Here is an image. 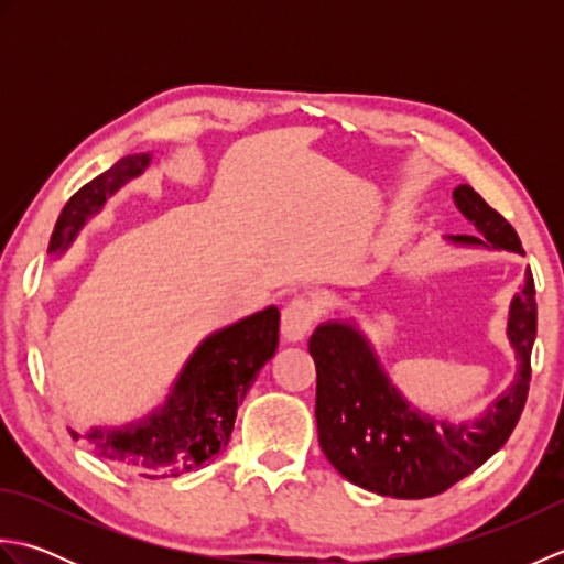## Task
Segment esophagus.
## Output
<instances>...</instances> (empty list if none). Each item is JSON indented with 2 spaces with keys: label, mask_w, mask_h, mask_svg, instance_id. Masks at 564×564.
<instances>
[{
  "label": "esophagus",
  "mask_w": 564,
  "mask_h": 564,
  "mask_svg": "<svg viewBox=\"0 0 564 564\" xmlns=\"http://www.w3.org/2000/svg\"><path fill=\"white\" fill-rule=\"evenodd\" d=\"M317 322V305L310 297H293L281 313V332L285 341H303Z\"/></svg>",
  "instance_id": "34e87169"
}]
</instances>
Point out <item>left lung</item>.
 I'll return each instance as SVG.
<instances>
[{
  "label": "left lung",
  "mask_w": 564,
  "mask_h": 564,
  "mask_svg": "<svg viewBox=\"0 0 564 564\" xmlns=\"http://www.w3.org/2000/svg\"><path fill=\"white\" fill-rule=\"evenodd\" d=\"M453 198L482 235H455L453 242L523 254L517 230L475 188L460 184ZM535 327V285L525 271L509 315V339L521 361L517 380L475 424H448L402 400L354 327L319 325L310 337V356L317 368L315 416L327 460L349 482L382 497L426 499L446 492L492 458L519 424L529 398Z\"/></svg>",
  "instance_id": "obj_1"
}]
</instances>
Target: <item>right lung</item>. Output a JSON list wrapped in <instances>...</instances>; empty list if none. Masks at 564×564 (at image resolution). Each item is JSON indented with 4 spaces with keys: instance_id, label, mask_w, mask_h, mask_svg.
Returning a JSON list of instances; mask_svg holds the SVG:
<instances>
[{
    "instance_id": "obj_1",
    "label": "right lung",
    "mask_w": 564,
    "mask_h": 564,
    "mask_svg": "<svg viewBox=\"0 0 564 564\" xmlns=\"http://www.w3.org/2000/svg\"><path fill=\"white\" fill-rule=\"evenodd\" d=\"M148 164L150 154H128L109 172L84 184L59 213L47 254L67 249L84 220L101 210L106 196L142 174ZM279 310L267 307L213 334L191 356L170 402L148 422L116 431L94 429L84 438L101 458L148 480L198 470L227 446L237 406L279 349Z\"/></svg>"
}]
</instances>
